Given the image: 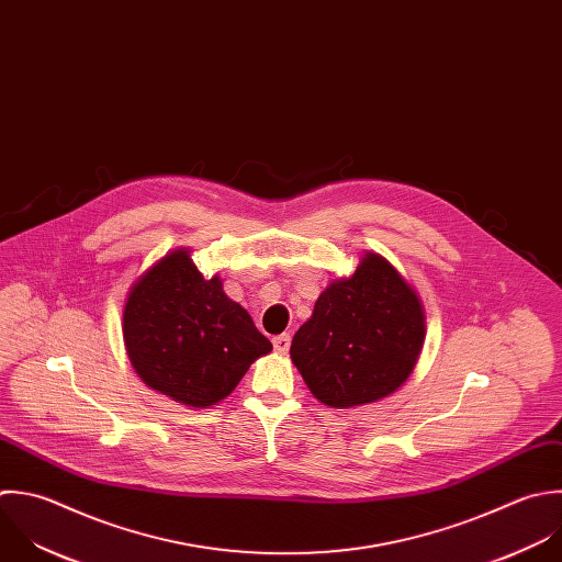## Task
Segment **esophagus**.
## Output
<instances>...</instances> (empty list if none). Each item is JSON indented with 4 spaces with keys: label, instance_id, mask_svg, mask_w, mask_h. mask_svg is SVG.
<instances>
[{
    "label": "esophagus",
    "instance_id": "1",
    "mask_svg": "<svg viewBox=\"0 0 562 562\" xmlns=\"http://www.w3.org/2000/svg\"><path fill=\"white\" fill-rule=\"evenodd\" d=\"M289 346H291V337H289V335H278V337H273V348H276V352L284 355V352L289 350Z\"/></svg>",
    "mask_w": 562,
    "mask_h": 562
}]
</instances>
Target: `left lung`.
Masks as SVG:
<instances>
[{"mask_svg":"<svg viewBox=\"0 0 562 562\" xmlns=\"http://www.w3.org/2000/svg\"><path fill=\"white\" fill-rule=\"evenodd\" d=\"M425 344L418 293L379 254L330 282L291 344L311 394L337 409L376 403L414 372Z\"/></svg>","mask_w":562,"mask_h":562,"instance_id":"8db88e82","label":"left lung"}]
</instances>
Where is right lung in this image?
Here are the masks:
<instances>
[{"mask_svg":"<svg viewBox=\"0 0 562 562\" xmlns=\"http://www.w3.org/2000/svg\"><path fill=\"white\" fill-rule=\"evenodd\" d=\"M122 335L137 376L172 401L205 409L234 392L273 350L218 276L205 280L188 249H175L131 286Z\"/></svg>","mask_w":562,"mask_h":562,"instance_id":"right-lung-1","label":"right lung"}]
</instances>
